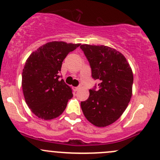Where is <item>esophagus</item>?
I'll use <instances>...</instances> for the list:
<instances>
[{"label":"esophagus","instance_id":"34e87169","mask_svg":"<svg viewBox=\"0 0 160 160\" xmlns=\"http://www.w3.org/2000/svg\"><path fill=\"white\" fill-rule=\"evenodd\" d=\"M80 88H81V86L77 87V88H74V90H75V91H78V90H80Z\"/></svg>","mask_w":160,"mask_h":160}]
</instances>
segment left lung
Listing matches in <instances>:
<instances>
[{"instance_id":"obj_1","label":"left lung","mask_w":160,"mask_h":160,"mask_svg":"<svg viewBox=\"0 0 160 160\" xmlns=\"http://www.w3.org/2000/svg\"><path fill=\"white\" fill-rule=\"evenodd\" d=\"M89 61L92 77L98 80V90H90L88 99L80 103L86 118L97 127L110 125L122 116L132 95L133 73L126 58L106 46L81 45Z\"/></svg>"}]
</instances>
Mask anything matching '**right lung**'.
I'll return each instance as SVG.
<instances>
[{
    "label": "right lung",
    "instance_id": "1",
    "mask_svg": "<svg viewBox=\"0 0 160 160\" xmlns=\"http://www.w3.org/2000/svg\"><path fill=\"white\" fill-rule=\"evenodd\" d=\"M80 44L50 42L40 46L27 59L22 86L32 112L44 120L59 117L72 98L70 87L60 80L62 61Z\"/></svg>",
    "mask_w": 160,
    "mask_h": 160
}]
</instances>
